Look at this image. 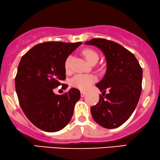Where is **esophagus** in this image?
<instances>
[{
    "instance_id": "obj_1",
    "label": "esophagus",
    "mask_w": 160,
    "mask_h": 160,
    "mask_svg": "<svg viewBox=\"0 0 160 160\" xmlns=\"http://www.w3.org/2000/svg\"><path fill=\"white\" fill-rule=\"evenodd\" d=\"M86 94V92H82V91H81V92H80V96H81L82 98H83V97Z\"/></svg>"
}]
</instances>
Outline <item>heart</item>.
Masks as SVG:
<instances>
[{
    "instance_id": "heart-1",
    "label": "heart",
    "mask_w": 160,
    "mask_h": 160,
    "mask_svg": "<svg viewBox=\"0 0 160 160\" xmlns=\"http://www.w3.org/2000/svg\"><path fill=\"white\" fill-rule=\"evenodd\" d=\"M82 55L89 63L97 62L99 60V54L95 50L92 48H86L82 51ZM72 56L67 57L64 63L66 72H69L71 67ZM96 81V77L93 74H76L70 80V85L78 89L86 91Z\"/></svg>"
}]
</instances>
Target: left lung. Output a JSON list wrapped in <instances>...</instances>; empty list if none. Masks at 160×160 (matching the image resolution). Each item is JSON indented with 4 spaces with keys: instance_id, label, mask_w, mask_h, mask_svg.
<instances>
[{
    "instance_id": "1",
    "label": "left lung",
    "mask_w": 160,
    "mask_h": 160,
    "mask_svg": "<svg viewBox=\"0 0 160 160\" xmlns=\"http://www.w3.org/2000/svg\"><path fill=\"white\" fill-rule=\"evenodd\" d=\"M85 44L100 48L107 62L106 74L96 85L103 96L91 108L93 119L103 128H116L136 108L142 92V69L134 54L114 41L93 38Z\"/></svg>"
}]
</instances>
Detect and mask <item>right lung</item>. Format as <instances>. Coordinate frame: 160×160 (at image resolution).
Segmentation results:
<instances>
[{
	"label": "right lung",
	"mask_w": 160,
	"mask_h": 160,
	"mask_svg": "<svg viewBox=\"0 0 160 160\" xmlns=\"http://www.w3.org/2000/svg\"><path fill=\"white\" fill-rule=\"evenodd\" d=\"M81 42H45L32 47L22 57L15 77V88L20 106L30 122L47 132H55L67 125L80 92L72 88L55 94L54 88L66 79L64 63Z\"/></svg>",
	"instance_id": "1"
}]
</instances>
